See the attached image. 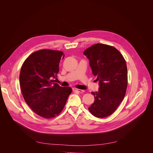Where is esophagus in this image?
I'll list each match as a JSON object with an SVG mask.
<instances>
[{"label":"esophagus","mask_w":153,"mask_h":153,"mask_svg":"<svg viewBox=\"0 0 153 153\" xmlns=\"http://www.w3.org/2000/svg\"><path fill=\"white\" fill-rule=\"evenodd\" d=\"M72 90H73V91H74V92H84V90L79 89H76V88H73Z\"/></svg>","instance_id":"34e87169"}]
</instances>
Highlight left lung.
Segmentation results:
<instances>
[{"mask_svg":"<svg viewBox=\"0 0 153 153\" xmlns=\"http://www.w3.org/2000/svg\"><path fill=\"white\" fill-rule=\"evenodd\" d=\"M92 74L99 81L98 92H92L95 101L88 108L98 118L111 115L123 100L127 88L126 62L118 50L108 45L97 44L85 50Z\"/></svg>","mask_w":153,"mask_h":153,"instance_id":"obj_1","label":"left lung"}]
</instances>
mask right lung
Segmentation results:
<instances>
[{
    "mask_svg": "<svg viewBox=\"0 0 153 153\" xmlns=\"http://www.w3.org/2000/svg\"><path fill=\"white\" fill-rule=\"evenodd\" d=\"M62 52L41 49L30 55L21 69L19 82L23 98L32 110L45 118L59 115L65 105L71 88L60 87L56 78Z\"/></svg>",
    "mask_w": 153,
    "mask_h": 153,
    "instance_id": "right-lung-1",
    "label": "right lung"
}]
</instances>
